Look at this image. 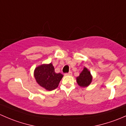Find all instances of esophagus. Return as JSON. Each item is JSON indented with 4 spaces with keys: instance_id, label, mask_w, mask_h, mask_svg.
Listing matches in <instances>:
<instances>
[{
    "instance_id": "esophagus-1",
    "label": "esophagus",
    "mask_w": 126,
    "mask_h": 126,
    "mask_svg": "<svg viewBox=\"0 0 126 126\" xmlns=\"http://www.w3.org/2000/svg\"><path fill=\"white\" fill-rule=\"evenodd\" d=\"M65 75H68V76H71V75H72V72H69L68 73H65Z\"/></svg>"
}]
</instances>
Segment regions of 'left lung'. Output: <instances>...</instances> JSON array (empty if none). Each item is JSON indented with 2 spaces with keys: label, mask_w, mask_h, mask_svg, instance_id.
I'll return each instance as SVG.
<instances>
[{
  "label": "left lung",
  "mask_w": 126,
  "mask_h": 126,
  "mask_svg": "<svg viewBox=\"0 0 126 126\" xmlns=\"http://www.w3.org/2000/svg\"><path fill=\"white\" fill-rule=\"evenodd\" d=\"M92 79L93 77L90 72L86 67H84L79 75L76 78V82L81 87H87L91 84Z\"/></svg>",
  "instance_id": "1"
}]
</instances>
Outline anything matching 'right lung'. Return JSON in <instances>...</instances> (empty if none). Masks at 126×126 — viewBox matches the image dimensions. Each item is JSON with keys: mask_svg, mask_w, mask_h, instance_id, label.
Returning <instances> with one entry per match:
<instances>
[{"mask_svg": "<svg viewBox=\"0 0 126 126\" xmlns=\"http://www.w3.org/2000/svg\"><path fill=\"white\" fill-rule=\"evenodd\" d=\"M61 73H56L51 63H44L36 67L34 77L37 84L47 90H54L58 87L63 77Z\"/></svg>", "mask_w": 126, "mask_h": 126, "instance_id": "right-lung-1", "label": "right lung"}]
</instances>
